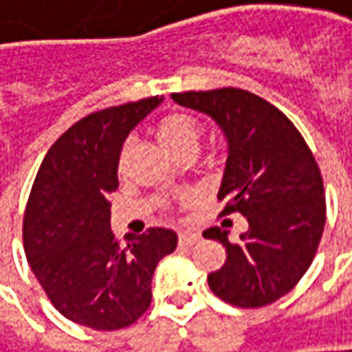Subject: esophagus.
Segmentation results:
<instances>
[{
    "mask_svg": "<svg viewBox=\"0 0 352 352\" xmlns=\"http://www.w3.org/2000/svg\"><path fill=\"white\" fill-rule=\"evenodd\" d=\"M199 239H201V235H199V233L183 231V233L179 235V245H181V247H191V245H195Z\"/></svg>",
    "mask_w": 352,
    "mask_h": 352,
    "instance_id": "esophagus-1",
    "label": "esophagus"
}]
</instances>
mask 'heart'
Masks as SVG:
<instances>
[{"mask_svg":"<svg viewBox=\"0 0 352 352\" xmlns=\"http://www.w3.org/2000/svg\"><path fill=\"white\" fill-rule=\"evenodd\" d=\"M157 141L171 155L181 149H197L199 143V121L189 113H169L159 119L155 127ZM127 159V147L121 153V167Z\"/></svg>","mask_w":352,"mask_h":352,"instance_id":"1","label":"heart"}]
</instances>
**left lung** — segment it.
<instances>
[{
	"mask_svg": "<svg viewBox=\"0 0 352 352\" xmlns=\"http://www.w3.org/2000/svg\"><path fill=\"white\" fill-rule=\"evenodd\" d=\"M173 101L209 115L227 139L219 189L223 215L241 213L249 229L235 243L211 227L203 233L227 249L207 280L219 299L243 309L287 295L311 267L327 219L319 165L299 129L275 105L245 89L173 94Z\"/></svg>",
	"mask_w": 352,
	"mask_h": 352,
	"instance_id": "left-lung-1",
	"label": "left lung"
}]
</instances>
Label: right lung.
<instances>
[{"instance_id":"add662e5","label":"right lung","mask_w":352,"mask_h":352,"mask_svg":"<svg viewBox=\"0 0 352 352\" xmlns=\"http://www.w3.org/2000/svg\"><path fill=\"white\" fill-rule=\"evenodd\" d=\"M163 97L107 107L73 123L43 157L23 215V249L53 307L77 324L117 331L151 305L157 263L173 253L177 235L153 227L111 231L107 195L119 185L123 141Z\"/></svg>"}]
</instances>
